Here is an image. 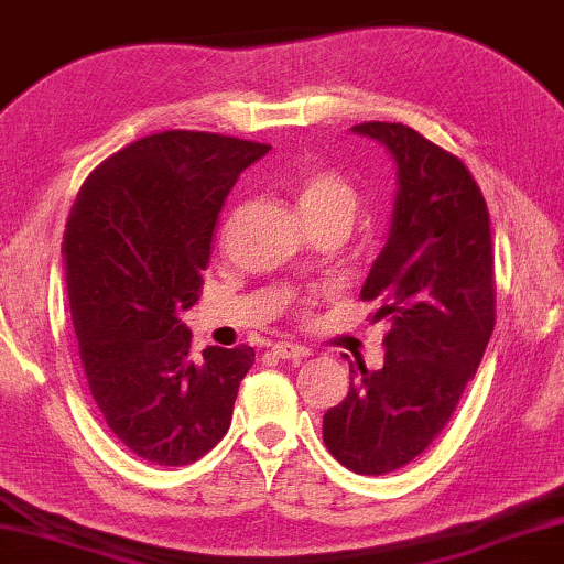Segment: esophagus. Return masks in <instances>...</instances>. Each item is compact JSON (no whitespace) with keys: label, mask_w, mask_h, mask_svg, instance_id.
<instances>
[{"label":"esophagus","mask_w":564,"mask_h":564,"mask_svg":"<svg viewBox=\"0 0 564 564\" xmlns=\"http://www.w3.org/2000/svg\"><path fill=\"white\" fill-rule=\"evenodd\" d=\"M273 355L281 357V359H304L310 355V349L302 347V344L278 341V344H273Z\"/></svg>","instance_id":"34e87169"}]
</instances>
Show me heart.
<instances>
[{
    "label": "heart",
    "mask_w": 564,
    "mask_h": 564,
    "mask_svg": "<svg viewBox=\"0 0 564 564\" xmlns=\"http://www.w3.org/2000/svg\"><path fill=\"white\" fill-rule=\"evenodd\" d=\"M294 202L307 226L328 220V217H349L355 213L357 194L341 175L334 171H307L294 186Z\"/></svg>",
    "instance_id": "b5f03b06"
}]
</instances>
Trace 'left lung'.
Returning a JSON list of instances; mask_svg holds the SVG:
<instances>
[{"label": "left lung", "mask_w": 564, "mask_h": 564, "mask_svg": "<svg viewBox=\"0 0 564 564\" xmlns=\"http://www.w3.org/2000/svg\"><path fill=\"white\" fill-rule=\"evenodd\" d=\"M351 131L397 165L389 239L359 291L391 328L383 368L351 370L323 441L351 473L383 476L429 449L484 359L497 321L491 220L476 178L446 149L402 123Z\"/></svg>", "instance_id": "left-lung-1"}]
</instances>
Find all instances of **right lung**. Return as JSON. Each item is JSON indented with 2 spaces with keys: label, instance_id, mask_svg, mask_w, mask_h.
Masks as SVG:
<instances>
[{
  "label": "right lung",
  "instance_id": "add662e5",
  "mask_svg": "<svg viewBox=\"0 0 564 564\" xmlns=\"http://www.w3.org/2000/svg\"><path fill=\"white\" fill-rule=\"evenodd\" d=\"M268 144L162 131L107 158L80 186L63 236L65 283L101 417L154 465H192L230 429L252 347L188 357L181 312L199 300L223 202Z\"/></svg>",
  "mask_w": 564,
  "mask_h": 564
}]
</instances>
